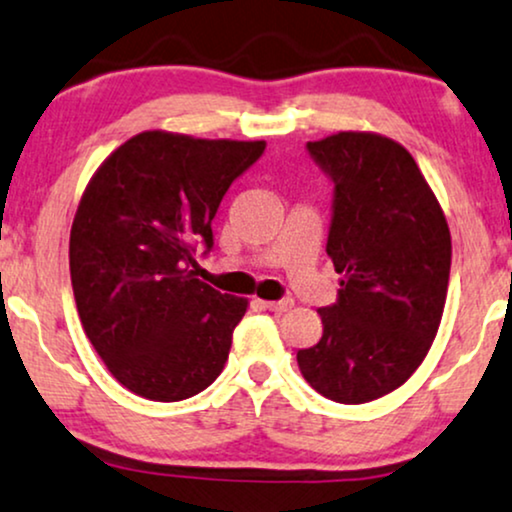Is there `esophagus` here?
<instances>
[{"label":"esophagus","instance_id":"esophagus-1","mask_svg":"<svg viewBox=\"0 0 512 512\" xmlns=\"http://www.w3.org/2000/svg\"><path fill=\"white\" fill-rule=\"evenodd\" d=\"M262 307L269 312H276V315H281V312H288L293 307V300L286 298V300H262Z\"/></svg>","mask_w":512,"mask_h":512}]
</instances>
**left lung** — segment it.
I'll return each instance as SVG.
<instances>
[{
  "instance_id": "obj_1",
  "label": "left lung",
  "mask_w": 512,
  "mask_h": 512,
  "mask_svg": "<svg viewBox=\"0 0 512 512\" xmlns=\"http://www.w3.org/2000/svg\"><path fill=\"white\" fill-rule=\"evenodd\" d=\"M307 150L334 178L326 255L341 291L336 305L319 310L324 334L298 350V367L324 398L369 403L403 386L432 348L451 276V231L396 140L338 131Z\"/></svg>"
}]
</instances>
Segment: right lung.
<instances>
[{
  "mask_svg": "<svg viewBox=\"0 0 512 512\" xmlns=\"http://www.w3.org/2000/svg\"><path fill=\"white\" fill-rule=\"evenodd\" d=\"M264 140L143 131L92 174L69 240L78 317L112 377L159 403L205 391L229 360L248 298L195 279L221 197Z\"/></svg>",
  "mask_w": 512,
  "mask_h": 512,
  "instance_id": "add662e5",
  "label": "right lung"
}]
</instances>
